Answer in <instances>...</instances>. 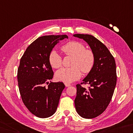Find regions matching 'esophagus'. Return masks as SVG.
<instances>
[{"label": "esophagus", "instance_id": "obj_1", "mask_svg": "<svg viewBox=\"0 0 133 133\" xmlns=\"http://www.w3.org/2000/svg\"><path fill=\"white\" fill-rule=\"evenodd\" d=\"M64 85L65 86H66V87H70V86H71V85L70 84H68V83H64Z\"/></svg>", "mask_w": 133, "mask_h": 133}]
</instances>
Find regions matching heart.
<instances>
[{"mask_svg":"<svg viewBox=\"0 0 133 133\" xmlns=\"http://www.w3.org/2000/svg\"><path fill=\"white\" fill-rule=\"evenodd\" d=\"M65 55L72 56L71 66L62 68L55 74L59 81L70 83L79 79L81 71L87 74L91 71L95 64V55L92 49L86 48L84 44L77 41H69L61 47ZM48 62L54 69H59L62 64V58L55 50H52L48 56Z\"/></svg>","mask_w":133,"mask_h":133,"instance_id":"heart-1","label":"heart"}]
</instances>
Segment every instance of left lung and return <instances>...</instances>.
<instances>
[{
	"mask_svg": "<svg viewBox=\"0 0 133 133\" xmlns=\"http://www.w3.org/2000/svg\"><path fill=\"white\" fill-rule=\"evenodd\" d=\"M73 36L87 42L95 55L93 69L83 82L76 85L74 100L77 113L84 118L92 119L106 110L112 97L117 80L115 59L104 44L94 36L84 34ZM83 84L89 87L85 88Z\"/></svg>",
	"mask_w": 133,
	"mask_h": 133,
	"instance_id": "1",
	"label": "left lung"
}]
</instances>
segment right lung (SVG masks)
Instances as JSON below:
<instances>
[{
  "label": "right lung",
  "mask_w": 133,
  "mask_h": 133,
  "mask_svg": "<svg viewBox=\"0 0 133 133\" xmlns=\"http://www.w3.org/2000/svg\"><path fill=\"white\" fill-rule=\"evenodd\" d=\"M68 36L38 37L28 46L21 58L17 72L20 95L26 107L38 118H48L55 112L65 88L63 82H51L54 72L48 62L49 53L58 41ZM45 84H49L47 88Z\"/></svg>",
  "instance_id": "obj_1"
}]
</instances>
